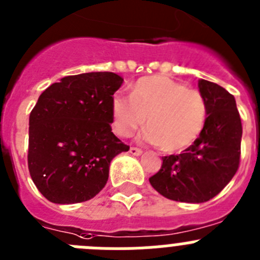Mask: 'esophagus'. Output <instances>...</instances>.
Returning a JSON list of instances; mask_svg holds the SVG:
<instances>
[{"label":"esophagus","instance_id":"1","mask_svg":"<svg viewBox=\"0 0 260 260\" xmlns=\"http://www.w3.org/2000/svg\"><path fill=\"white\" fill-rule=\"evenodd\" d=\"M130 153H132L133 156H140V154H142V149L137 148V147H132V148H130Z\"/></svg>","mask_w":260,"mask_h":260}]
</instances>
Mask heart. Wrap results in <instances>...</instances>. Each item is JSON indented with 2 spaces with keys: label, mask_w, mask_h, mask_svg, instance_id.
<instances>
[{
  "label": "heart",
  "mask_w": 260,
  "mask_h": 260,
  "mask_svg": "<svg viewBox=\"0 0 260 260\" xmlns=\"http://www.w3.org/2000/svg\"><path fill=\"white\" fill-rule=\"evenodd\" d=\"M114 132L128 137L143 126L144 138L165 152L182 151L193 144L205 127L208 106L194 89L166 76L143 77L130 98L117 94L112 101Z\"/></svg>",
  "instance_id": "obj_1"
}]
</instances>
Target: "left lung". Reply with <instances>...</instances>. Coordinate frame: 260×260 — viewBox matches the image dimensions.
<instances>
[{"mask_svg": "<svg viewBox=\"0 0 260 260\" xmlns=\"http://www.w3.org/2000/svg\"><path fill=\"white\" fill-rule=\"evenodd\" d=\"M199 90L208 106L200 137L180 154L162 157V166L149 178L152 187L173 201H209L231 182L239 169L242 125L235 96L206 80Z\"/></svg>", "mask_w": 260, "mask_h": 260, "instance_id": "left-lung-1", "label": "left lung"}]
</instances>
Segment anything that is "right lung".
Masks as SVG:
<instances>
[{"instance_id":"obj_1","label":"right lung","mask_w":260,"mask_h":260,"mask_svg":"<svg viewBox=\"0 0 260 260\" xmlns=\"http://www.w3.org/2000/svg\"><path fill=\"white\" fill-rule=\"evenodd\" d=\"M123 78L112 72L67 76L40 95L29 114L28 169L38 190L54 204L96 196L109 165L127 152L112 133V101Z\"/></svg>"}]
</instances>
